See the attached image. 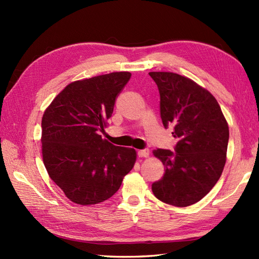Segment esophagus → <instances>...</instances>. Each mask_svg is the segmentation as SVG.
<instances>
[{
	"label": "esophagus",
	"instance_id": "1",
	"mask_svg": "<svg viewBox=\"0 0 259 259\" xmlns=\"http://www.w3.org/2000/svg\"><path fill=\"white\" fill-rule=\"evenodd\" d=\"M150 155V151L149 149H142L138 151V157L139 158H148Z\"/></svg>",
	"mask_w": 259,
	"mask_h": 259
}]
</instances>
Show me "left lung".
<instances>
[{
  "label": "left lung",
  "mask_w": 259,
  "mask_h": 259,
  "mask_svg": "<svg viewBox=\"0 0 259 259\" xmlns=\"http://www.w3.org/2000/svg\"><path fill=\"white\" fill-rule=\"evenodd\" d=\"M160 93L164 128L178 138L176 152L153 150L164 166L163 177L153 183V195L168 205L187 207L201 200L217 184L226 163L229 128L210 92L174 72H149Z\"/></svg>",
  "instance_id": "left-lung-1"
}]
</instances>
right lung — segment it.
I'll return each mask as SVG.
<instances>
[{
	"label": "right lung",
	"mask_w": 259,
	"mask_h": 259,
	"mask_svg": "<svg viewBox=\"0 0 259 259\" xmlns=\"http://www.w3.org/2000/svg\"><path fill=\"white\" fill-rule=\"evenodd\" d=\"M130 78L124 71L71 82L43 113V163L49 177L78 205L109 199L135 166V149L114 146L99 135Z\"/></svg>",
	"instance_id": "1"
}]
</instances>
